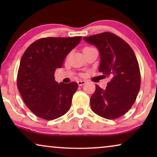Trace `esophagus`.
<instances>
[{"mask_svg": "<svg viewBox=\"0 0 157 157\" xmlns=\"http://www.w3.org/2000/svg\"><path fill=\"white\" fill-rule=\"evenodd\" d=\"M77 83H78V86H83V85H84L85 83H86V81H83V80H79V81H77Z\"/></svg>", "mask_w": 157, "mask_h": 157, "instance_id": "1", "label": "esophagus"}]
</instances>
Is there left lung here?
<instances>
[{"mask_svg":"<svg viewBox=\"0 0 157 157\" xmlns=\"http://www.w3.org/2000/svg\"><path fill=\"white\" fill-rule=\"evenodd\" d=\"M83 40L98 48V71L111 79L105 89L96 86L90 99L92 111L105 119H117L132 108L140 89L136 56L127 43L109 32L83 37Z\"/></svg>","mask_w":157,"mask_h":157,"instance_id":"1","label":"left lung"}]
</instances>
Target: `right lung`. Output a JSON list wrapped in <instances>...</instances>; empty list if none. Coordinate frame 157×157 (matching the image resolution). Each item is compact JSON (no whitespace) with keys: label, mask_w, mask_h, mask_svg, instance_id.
<instances>
[{"label":"right lung","mask_w":157,"mask_h":157,"mask_svg":"<svg viewBox=\"0 0 157 157\" xmlns=\"http://www.w3.org/2000/svg\"><path fill=\"white\" fill-rule=\"evenodd\" d=\"M81 39V36L40 38L23 53L17 86L25 105L37 117L53 120L69 110L78 83H58L54 74Z\"/></svg>","instance_id":"add662e5"}]
</instances>
